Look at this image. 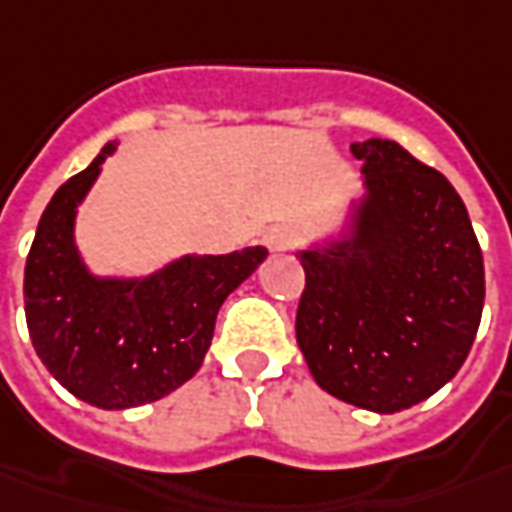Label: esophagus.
Here are the masks:
<instances>
[{
	"label": "esophagus",
	"instance_id": "1",
	"mask_svg": "<svg viewBox=\"0 0 512 512\" xmlns=\"http://www.w3.org/2000/svg\"><path fill=\"white\" fill-rule=\"evenodd\" d=\"M262 245L270 250V253H284V250L292 248V239L284 228H270V231L264 234Z\"/></svg>",
	"mask_w": 512,
	"mask_h": 512
}]
</instances>
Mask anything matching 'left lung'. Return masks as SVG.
I'll return each mask as SVG.
<instances>
[{"label":"left lung","instance_id":"left-lung-1","mask_svg":"<svg viewBox=\"0 0 512 512\" xmlns=\"http://www.w3.org/2000/svg\"><path fill=\"white\" fill-rule=\"evenodd\" d=\"M362 197L343 234L298 250L295 337L315 382L362 410L421 404L463 368L485 303L482 250L460 195L390 139L351 144Z\"/></svg>","mask_w":512,"mask_h":512}]
</instances>
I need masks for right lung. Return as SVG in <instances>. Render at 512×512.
I'll return each mask as SVG.
<instances>
[{
  "label": "right lung",
  "mask_w": 512,
  "mask_h": 512,
  "mask_svg": "<svg viewBox=\"0 0 512 512\" xmlns=\"http://www.w3.org/2000/svg\"><path fill=\"white\" fill-rule=\"evenodd\" d=\"M119 144H105L52 195L24 267L35 354L72 396L100 410L142 407L189 382L206 359L222 301L267 259L264 248H245L183 253L139 276L91 270L74 236L77 209Z\"/></svg>",
  "instance_id": "add662e5"
}]
</instances>
